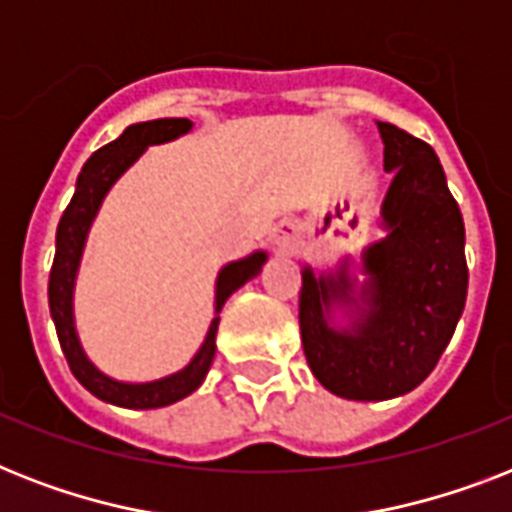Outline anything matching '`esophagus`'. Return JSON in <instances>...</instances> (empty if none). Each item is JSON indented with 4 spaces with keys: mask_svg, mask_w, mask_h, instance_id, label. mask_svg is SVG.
I'll list each match as a JSON object with an SVG mask.
<instances>
[{
    "mask_svg": "<svg viewBox=\"0 0 512 512\" xmlns=\"http://www.w3.org/2000/svg\"><path fill=\"white\" fill-rule=\"evenodd\" d=\"M297 244V231L292 223H279L273 228V247L281 249V252H289L295 249Z\"/></svg>",
    "mask_w": 512,
    "mask_h": 512,
    "instance_id": "esophagus-1",
    "label": "esophagus"
}]
</instances>
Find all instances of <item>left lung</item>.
Masks as SVG:
<instances>
[{"label":"left lung","instance_id":"obj_1","mask_svg":"<svg viewBox=\"0 0 512 512\" xmlns=\"http://www.w3.org/2000/svg\"><path fill=\"white\" fill-rule=\"evenodd\" d=\"M385 172V231L361 252L358 287L350 260L337 271L303 265L300 335L316 380L340 398L385 401L414 390L452 340L468 297L465 223L436 151L377 122Z\"/></svg>","mask_w":512,"mask_h":512}]
</instances>
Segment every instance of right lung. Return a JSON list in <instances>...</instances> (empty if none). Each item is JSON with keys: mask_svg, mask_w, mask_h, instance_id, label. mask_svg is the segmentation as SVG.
Masks as SVG:
<instances>
[{"mask_svg": "<svg viewBox=\"0 0 512 512\" xmlns=\"http://www.w3.org/2000/svg\"><path fill=\"white\" fill-rule=\"evenodd\" d=\"M191 127L193 122H188V119L138 122L130 124L108 146L98 148L87 159L79 177H76L74 199H71V204H68L63 217H60L58 233H55V260H52L47 295H50V316L55 321V329H58L63 356H66L76 380L82 382L92 396H98L106 404L124 406V409H159V406H170L180 401V398L191 396L193 390L199 388L204 377H207L209 366H212V358H215L217 324H220V311H223L225 300L236 289L244 287L249 279H255L257 273L263 271L265 260H268V252L257 249L252 255L233 260V263L220 268L215 281V319L209 324L207 337L201 342V348L196 350V356L180 372L167 374L162 380L151 382H124L108 377L106 372H100L98 366L90 361V356L84 353L74 319V287L92 220L98 217V209L103 199H106V193L114 188L116 180L130 170L132 164L138 162L148 146L170 143V140L180 138L185 132H191Z\"/></svg>", "mask_w": 512, "mask_h": 512, "instance_id": "right-lung-1", "label": "right lung"}]
</instances>
